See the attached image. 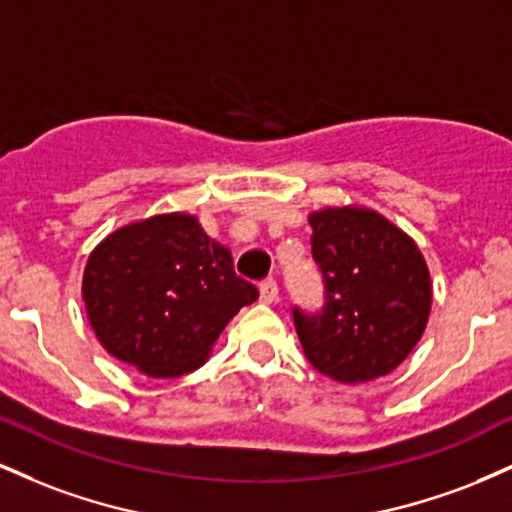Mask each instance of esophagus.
I'll return each mask as SVG.
<instances>
[{"label": "esophagus", "mask_w": 512, "mask_h": 512, "mask_svg": "<svg viewBox=\"0 0 512 512\" xmlns=\"http://www.w3.org/2000/svg\"><path fill=\"white\" fill-rule=\"evenodd\" d=\"M279 298V286H276L274 279H264L260 284V301L262 303H274Z\"/></svg>", "instance_id": "34e87169"}]
</instances>
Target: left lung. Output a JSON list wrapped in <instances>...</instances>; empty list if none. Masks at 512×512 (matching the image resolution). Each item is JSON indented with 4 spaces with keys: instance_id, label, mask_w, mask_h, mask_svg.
Masks as SVG:
<instances>
[{
    "instance_id": "left-lung-1",
    "label": "left lung",
    "mask_w": 512,
    "mask_h": 512,
    "mask_svg": "<svg viewBox=\"0 0 512 512\" xmlns=\"http://www.w3.org/2000/svg\"><path fill=\"white\" fill-rule=\"evenodd\" d=\"M308 221L325 303L317 313L291 310L305 356L339 383L383 378L426 330L431 276L424 255L378 211L330 207Z\"/></svg>"
}]
</instances>
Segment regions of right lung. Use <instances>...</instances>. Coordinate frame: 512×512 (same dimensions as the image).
<instances>
[{
	"mask_svg": "<svg viewBox=\"0 0 512 512\" xmlns=\"http://www.w3.org/2000/svg\"><path fill=\"white\" fill-rule=\"evenodd\" d=\"M81 291L105 351L151 378L202 366L228 320L260 296L190 214L110 233L88 257Z\"/></svg>",
	"mask_w": 512,
	"mask_h": 512,
	"instance_id": "add662e5",
	"label": "right lung"
}]
</instances>
